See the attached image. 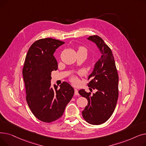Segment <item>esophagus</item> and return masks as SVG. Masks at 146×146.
Masks as SVG:
<instances>
[{"label": "esophagus", "instance_id": "obj_1", "mask_svg": "<svg viewBox=\"0 0 146 146\" xmlns=\"http://www.w3.org/2000/svg\"><path fill=\"white\" fill-rule=\"evenodd\" d=\"M74 95H79V92H78V90L77 89H74Z\"/></svg>", "mask_w": 146, "mask_h": 146}]
</instances>
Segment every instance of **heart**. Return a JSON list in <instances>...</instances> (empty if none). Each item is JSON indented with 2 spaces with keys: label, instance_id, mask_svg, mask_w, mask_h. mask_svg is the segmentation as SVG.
Returning a JSON list of instances; mask_svg holds the SVG:
<instances>
[{
  "label": "heart",
  "instance_id": "1",
  "mask_svg": "<svg viewBox=\"0 0 146 146\" xmlns=\"http://www.w3.org/2000/svg\"><path fill=\"white\" fill-rule=\"evenodd\" d=\"M79 49H83V50H86V49L84 48V47H80ZM71 80H72V82H73V83H77L78 82V79H76V78H72V79H71Z\"/></svg>",
  "mask_w": 146,
  "mask_h": 146
}]
</instances>
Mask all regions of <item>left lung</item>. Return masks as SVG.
I'll return each instance as SVG.
<instances>
[{
    "instance_id": "8db88e82",
    "label": "left lung",
    "mask_w": 146,
    "mask_h": 146,
    "mask_svg": "<svg viewBox=\"0 0 146 146\" xmlns=\"http://www.w3.org/2000/svg\"><path fill=\"white\" fill-rule=\"evenodd\" d=\"M88 39L96 44L102 54L88 78V86L96 92L91 94L81 89L79 94L88 101L82 111L83 118L89 124L99 125L111 117L116 107L118 98V74L112 52L102 38L92 35Z\"/></svg>"
}]
</instances>
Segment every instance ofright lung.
Wrapping results in <instances>:
<instances>
[{
	"instance_id": "1",
	"label": "right lung",
	"mask_w": 146,
	"mask_h": 146,
	"mask_svg": "<svg viewBox=\"0 0 146 146\" xmlns=\"http://www.w3.org/2000/svg\"><path fill=\"white\" fill-rule=\"evenodd\" d=\"M64 42L51 38L35 41L27 54L22 74L26 100L34 116L45 122H51L63 115L74 90L67 82L58 86L51 85V72L58 68L54 53Z\"/></svg>"
}]
</instances>
